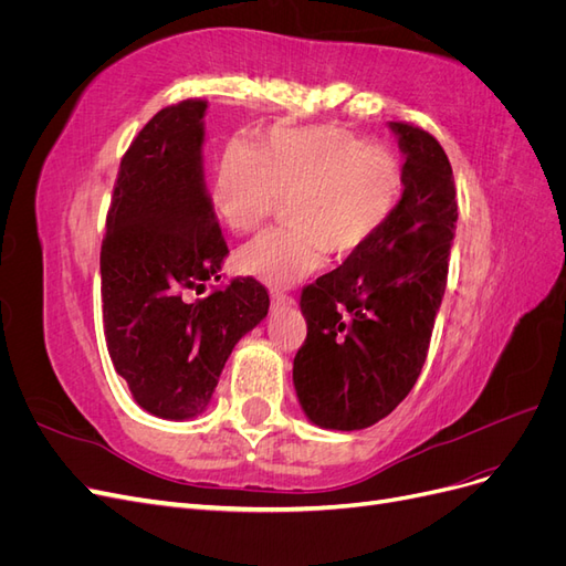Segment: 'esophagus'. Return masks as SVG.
I'll list each match as a JSON object with an SVG mask.
<instances>
[{
  "instance_id": "34e87169",
  "label": "esophagus",
  "mask_w": 566,
  "mask_h": 566,
  "mask_svg": "<svg viewBox=\"0 0 566 566\" xmlns=\"http://www.w3.org/2000/svg\"><path fill=\"white\" fill-rule=\"evenodd\" d=\"M293 304V297H287L283 293H271V306L273 310H283V306H290Z\"/></svg>"
}]
</instances>
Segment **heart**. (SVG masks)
Masks as SVG:
<instances>
[{
  "label": "heart",
  "mask_w": 566,
  "mask_h": 566,
  "mask_svg": "<svg viewBox=\"0 0 566 566\" xmlns=\"http://www.w3.org/2000/svg\"><path fill=\"white\" fill-rule=\"evenodd\" d=\"M403 165L391 150L335 125L271 127L262 144L221 150L212 205L233 231H250L290 196V224L254 235L238 266L269 285H290L321 266L325 250H364L397 210Z\"/></svg>",
  "instance_id": "heart-1"
}]
</instances>
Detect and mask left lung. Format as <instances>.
<instances>
[{
	"mask_svg": "<svg viewBox=\"0 0 566 566\" xmlns=\"http://www.w3.org/2000/svg\"><path fill=\"white\" fill-rule=\"evenodd\" d=\"M403 153V193L385 229L302 290L306 339L293 364L304 416L323 430H364L413 389L449 276L458 202L432 134L389 123Z\"/></svg>",
	"mask_w": 566,
	"mask_h": 566,
	"instance_id": "8db88e82",
	"label": "left lung"
}]
</instances>
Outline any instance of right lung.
Instances as JSON below:
<instances>
[{
  "label": "right lung",
  "mask_w": 566,
  "mask_h": 566,
  "mask_svg": "<svg viewBox=\"0 0 566 566\" xmlns=\"http://www.w3.org/2000/svg\"><path fill=\"white\" fill-rule=\"evenodd\" d=\"M208 101L167 106L119 163L101 245V302L111 361L134 401L163 420L208 408L227 358L269 312L254 279L212 295H186L219 281L229 254L205 186Z\"/></svg>",
  "instance_id": "add662e5"
}]
</instances>
